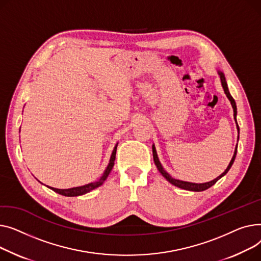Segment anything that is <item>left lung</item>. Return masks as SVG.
Masks as SVG:
<instances>
[{
	"label": "left lung",
	"mask_w": 261,
	"mask_h": 261,
	"mask_svg": "<svg viewBox=\"0 0 261 261\" xmlns=\"http://www.w3.org/2000/svg\"><path fill=\"white\" fill-rule=\"evenodd\" d=\"M218 74H219V76H220V81H221V85H222V87H223L224 93H225L227 99L229 100V102H231V104H232L233 111H234V119H235L236 124H237V120H236V116H237L236 102H235V100L233 99V97L231 96V94H229L228 88H227V84H226V81H225V76H224L223 72L220 71V70H218ZM237 130H238V139H239V126H238V124H237ZM236 154H237V145H236V148H235V151H234L233 158H232L231 162H229V164L227 165L226 170H225L220 176H218L216 179H214V180L208 181V182H205V183H193V182H188V181H182V180L175 179V178H173L170 174H168V173L164 170L163 166L161 165V163H160V161H159V158H158V155H157V151H156L155 145H152V157H154V162H155V164H156V166H157V168H158V171L162 174V176H163L168 182H171L173 186H175V187H177V188H180V189H182V190L193 191V192H202V191H205V190H207L208 188H211L212 186L215 185V183H216L221 177H223V176L229 171V168H231V166L233 165V163H234V161H235Z\"/></svg>",
	"instance_id": "1"
}]
</instances>
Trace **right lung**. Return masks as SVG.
<instances>
[{"label":"right lung","mask_w":261,"mask_h":261,"mask_svg":"<svg viewBox=\"0 0 261 261\" xmlns=\"http://www.w3.org/2000/svg\"><path fill=\"white\" fill-rule=\"evenodd\" d=\"M117 146H118V143L116 144V146L114 147V150L112 152V156H111V159H110V163L109 165H107L106 170L104 171L103 175L101 176V178L95 182H91V183H88V185H85V186H82V187H76V188H71V189H66V190H60V189H55V188H50L48 187L50 190H53L54 192L60 194V195H63V196H66V197H75V196H81V195H84L90 191H93L97 188H99L100 186L103 185V182L106 180V178L109 177L110 173L112 172L113 167H114V164H115V159H116V151H117Z\"/></svg>","instance_id":"add662e5"}]
</instances>
